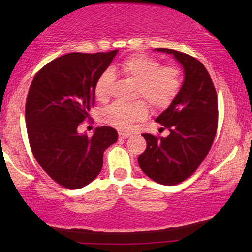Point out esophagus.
Here are the masks:
<instances>
[{"mask_svg":"<svg viewBox=\"0 0 252 252\" xmlns=\"http://www.w3.org/2000/svg\"><path fill=\"white\" fill-rule=\"evenodd\" d=\"M130 136L129 133H126V132H122V131H119V138L120 139H127Z\"/></svg>","mask_w":252,"mask_h":252,"instance_id":"esophagus-1","label":"esophagus"}]
</instances>
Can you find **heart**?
Instances as JSON below:
<instances>
[{"mask_svg": "<svg viewBox=\"0 0 252 252\" xmlns=\"http://www.w3.org/2000/svg\"><path fill=\"white\" fill-rule=\"evenodd\" d=\"M121 73L136 83V95L144 97L151 108L161 110L171 104L181 85L180 71L174 66H162L158 60L135 54L119 64ZM114 82V74L104 71L95 84V96L101 102L109 100ZM148 114L143 101L132 103H113L106 108L102 118L105 123L121 131L131 129L134 122L141 121Z\"/></svg>", "mask_w": 252, "mask_h": 252, "instance_id": "obj_1", "label": "heart"}]
</instances>
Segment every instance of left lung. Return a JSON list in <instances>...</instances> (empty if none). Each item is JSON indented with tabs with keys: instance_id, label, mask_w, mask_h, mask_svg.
Listing matches in <instances>:
<instances>
[{
	"instance_id": "1",
	"label": "left lung",
	"mask_w": 252,
	"mask_h": 252,
	"mask_svg": "<svg viewBox=\"0 0 252 252\" xmlns=\"http://www.w3.org/2000/svg\"><path fill=\"white\" fill-rule=\"evenodd\" d=\"M155 51L173 55L182 66L183 82L171 104L156 119L170 131L169 135L157 138L142 134L147 149L138 162L153 181L174 186L190 177L210 150L218 125V101L210 75L201 62L171 49Z\"/></svg>"
}]
</instances>
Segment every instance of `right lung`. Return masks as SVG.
<instances>
[{"instance_id":"add662e5","label":"right lung","mask_w":252,"mask_h":252,"mask_svg":"<svg viewBox=\"0 0 252 252\" xmlns=\"http://www.w3.org/2000/svg\"><path fill=\"white\" fill-rule=\"evenodd\" d=\"M117 53L62 55L42 67L30 87L25 123L33 156L69 189L83 188L99 176L105 149L118 140L111 126L96 127L92 136L78 132L94 105L96 81Z\"/></svg>"}]
</instances>
